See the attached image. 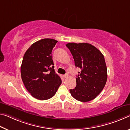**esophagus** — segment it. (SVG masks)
<instances>
[{"label": "esophagus", "instance_id": "esophagus-1", "mask_svg": "<svg viewBox=\"0 0 130 130\" xmlns=\"http://www.w3.org/2000/svg\"><path fill=\"white\" fill-rule=\"evenodd\" d=\"M68 75H67V74H66V75H63V78H67L68 77Z\"/></svg>", "mask_w": 130, "mask_h": 130}]
</instances>
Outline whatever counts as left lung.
I'll list each match as a JSON object with an SVG mask.
<instances>
[{"label": "left lung", "instance_id": "obj_1", "mask_svg": "<svg viewBox=\"0 0 130 130\" xmlns=\"http://www.w3.org/2000/svg\"><path fill=\"white\" fill-rule=\"evenodd\" d=\"M66 46L73 55L76 67L81 69L76 79V87L69 90L71 95L79 101H90L100 94L106 83L104 55L89 43H69Z\"/></svg>", "mask_w": 130, "mask_h": 130}]
</instances>
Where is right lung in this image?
Here are the masks:
<instances>
[{"label": "right lung", "mask_w": 130, "mask_h": 130, "mask_svg": "<svg viewBox=\"0 0 130 130\" xmlns=\"http://www.w3.org/2000/svg\"><path fill=\"white\" fill-rule=\"evenodd\" d=\"M58 42L43 39L33 43L24 55L21 75L25 87L33 97L46 100L56 93L62 81L55 73L51 55Z\"/></svg>", "instance_id": "1"}]
</instances>
